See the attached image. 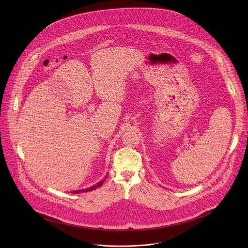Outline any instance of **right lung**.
Listing matches in <instances>:
<instances>
[{
    "instance_id": "obj_1",
    "label": "right lung",
    "mask_w": 248,
    "mask_h": 248,
    "mask_svg": "<svg viewBox=\"0 0 248 248\" xmlns=\"http://www.w3.org/2000/svg\"><path fill=\"white\" fill-rule=\"evenodd\" d=\"M104 180H105V178L103 179V180H101V181H99L97 184H95V185H93V186H92L91 188H87V189H84V190H77V191H74L73 193H75V194H79V193H83V192H89V191H92V190H94V189H96V188H98V187H100L103 183H104Z\"/></svg>"
}]
</instances>
